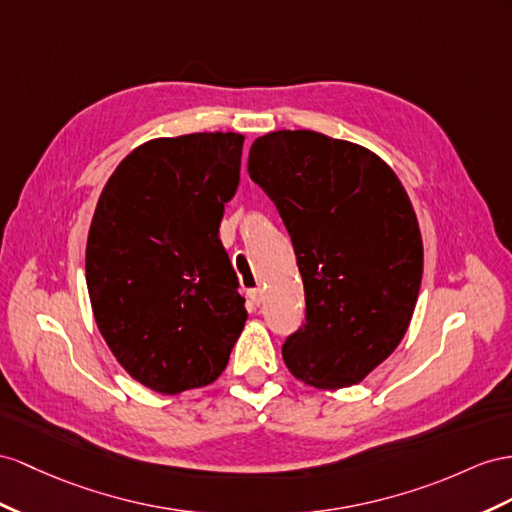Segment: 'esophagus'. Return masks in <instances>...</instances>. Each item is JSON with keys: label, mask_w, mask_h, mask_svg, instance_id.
I'll list each match as a JSON object with an SVG mask.
<instances>
[{"label": "esophagus", "mask_w": 512, "mask_h": 512, "mask_svg": "<svg viewBox=\"0 0 512 512\" xmlns=\"http://www.w3.org/2000/svg\"><path fill=\"white\" fill-rule=\"evenodd\" d=\"M248 298H251L253 305L264 303V287H253V290H248Z\"/></svg>", "instance_id": "esophagus-1"}]
</instances>
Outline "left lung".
<instances>
[{
    "instance_id": "obj_1",
    "label": "left lung",
    "mask_w": 512,
    "mask_h": 512,
    "mask_svg": "<svg viewBox=\"0 0 512 512\" xmlns=\"http://www.w3.org/2000/svg\"><path fill=\"white\" fill-rule=\"evenodd\" d=\"M248 175L277 205L305 285L285 365L318 389L361 383L402 342L422 285L409 194L372 151L309 129L257 138Z\"/></svg>"
}]
</instances>
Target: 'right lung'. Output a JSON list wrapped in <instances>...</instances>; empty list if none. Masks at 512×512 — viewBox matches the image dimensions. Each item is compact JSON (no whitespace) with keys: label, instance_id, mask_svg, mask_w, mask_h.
<instances>
[{"label":"right lung","instance_id":"add662e5","mask_svg":"<svg viewBox=\"0 0 512 512\" xmlns=\"http://www.w3.org/2000/svg\"><path fill=\"white\" fill-rule=\"evenodd\" d=\"M242 144L233 131L149 140L99 196L86 244L90 305L116 361L153 391L214 383L244 329L218 238Z\"/></svg>","mask_w":512,"mask_h":512}]
</instances>
